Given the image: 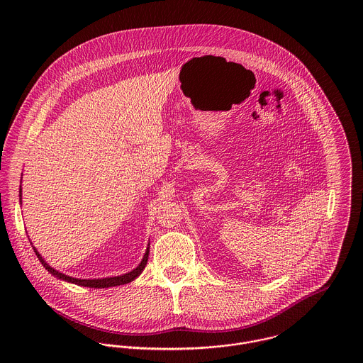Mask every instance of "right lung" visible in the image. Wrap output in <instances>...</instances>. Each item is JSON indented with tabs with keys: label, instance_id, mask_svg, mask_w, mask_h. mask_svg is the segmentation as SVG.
<instances>
[{
	"label": "right lung",
	"instance_id": "obj_1",
	"mask_svg": "<svg viewBox=\"0 0 363 363\" xmlns=\"http://www.w3.org/2000/svg\"><path fill=\"white\" fill-rule=\"evenodd\" d=\"M21 182H22V180H21ZM19 204H22V189H21V186H19ZM30 245H32V242H30ZM32 247H33V250H35L38 259H40L42 265H43L52 275H54L55 278L62 279V281H65V282H71V284L79 285V286H86V288H110V286L124 285V284H128V282L134 281V279L144 271V268H145V265H147V261H148V255H150V243H148V247H147V250H145V255H144V257L141 259V262L137 265V268L131 269L130 272L123 274V275H117V277H107V278H98V279H96V278H95V279H79V278H72V277H69V275H65V274H62V272L54 269L52 265H49V264L46 262V259L42 257V255L36 250V247H35L33 245H32Z\"/></svg>",
	"mask_w": 363,
	"mask_h": 363
}]
</instances>
